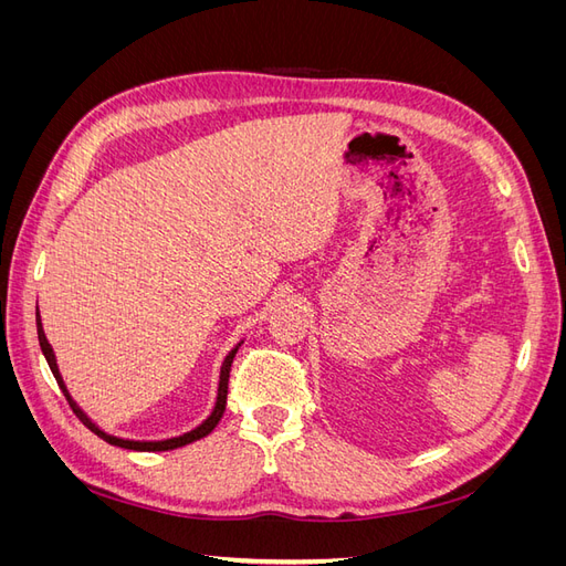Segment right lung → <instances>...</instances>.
Masks as SVG:
<instances>
[{
	"label": "right lung",
	"mask_w": 566,
	"mask_h": 566,
	"mask_svg": "<svg viewBox=\"0 0 566 566\" xmlns=\"http://www.w3.org/2000/svg\"><path fill=\"white\" fill-rule=\"evenodd\" d=\"M38 337H40V347H42V354H44V358H46V364H49V368H51V373H54V378H56V382H59V387H61V391H63V397L67 399V403H71V408H73V413L82 420V424L84 427H90V430L96 434V437H101L104 441H108L111 447H119V449H129V451H172V449H179V447H186V443H193V441H198V439H202V437H208L214 427H217V422L221 420V416H224V408H227V394H229V373H231V364H233V356H235V352H238V345L235 349H231L229 352V356L224 358V366H221V373H219V389H217V403H214V408H212V413H210V418L205 420L202 424H198L196 430H191V432H186V434H181V437H172V439H163V441H132V439H119V437H113V434H106L104 430H98V427L84 416V410L73 401V397L71 394H67V389H65V385H63V378H61V373H59V366H56V356H54V349H51V345H49V339H46V335H44V331H42V316H40V310H38Z\"/></svg>",
	"instance_id": "add662e5"
}]
</instances>
